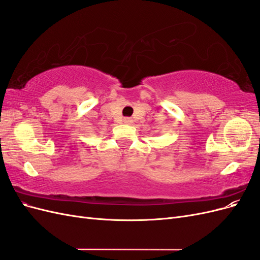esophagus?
Returning a JSON list of instances; mask_svg holds the SVG:
<instances>
[{"label": "esophagus", "instance_id": "esophagus-1", "mask_svg": "<svg viewBox=\"0 0 260 260\" xmlns=\"http://www.w3.org/2000/svg\"><path fill=\"white\" fill-rule=\"evenodd\" d=\"M123 122H124L125 124H130V123H132V119H130V118H124Z\"/></svg>", "mask_w": 260, "mask_h": 260}]
</instances>
